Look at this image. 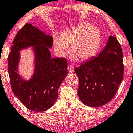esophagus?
<instances>
[{
  "label": "esophagus",
  "instance_id": "obj_1",
  "mask_svg": "<svg viewBox=\"0 0 133 133\" xmlns=\"http://www.w3.org/2000/svg\"><path fill=\"white\" fill-rule=\"evenodd\" d=\"M67 69H68V70L71 73L74 72V66H72V65H69L68 67H67Z\"/></svg>",
  "mask_w": 133,
  "mask_h": 133
}]
</instances>
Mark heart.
I'll use <instances>...</instances> for the list:
<instances>
[{"label":"heart","instance_id":"1","mask_svg":"<svg viewBox=\"0 0 133 133\" xmlns=\"http://www.w3.org/2000/svg\"><path fill=\"white\" fill-rule=\"evenodd\" d=\"M99 29L94 26L82 23L76 25L62 34L61 36L55 35L54 45L59 55L71 44V52L81 60H85L94 55L101 42Z\"/></svg>","mask_w":133,"mask_h":133}]
</instances>
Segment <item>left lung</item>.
I'll use <instances>...</instances> for the list:
<instances>
[{
    "label": "left lung",
    "mask_w": 133,
    "mask_h": 133,
    "mask_svg": "<svg viewBox=\"0 0 133 133\" xmlns=\"http://www.w3.org/2000/svg\"><path fill=\"white\" fill-rule=\"evenodd\" d=\"M75 72L79 78L78 95L84 104L98 107L110 102L123 77L122 50L117 38L110 35L102 51Z\"/></svg>",
    "instance_id": "1"
}]
</instances>
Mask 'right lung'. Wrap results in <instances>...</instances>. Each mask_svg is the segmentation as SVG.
<instances>
[{"mask_svg":"<svg viewBox=\"0 0 133 133\" xmlns=\"http://www.w3.org/2000/svg\"><path fill=\"white\" fill-rule=\"evenodd\" d=\"M53 38L37 28L26 23L19 30L8 55V68L12 90L22 104L32 111H44L57 101L58 89L67 75L64 58H50ZM33 47L35 71L30 79L24 80L18 72L20 50Z\"/></svg>","mask_w":133,"mask_h":133,"instance_id":"add662e5","label":"right lung"}]
</instances>
